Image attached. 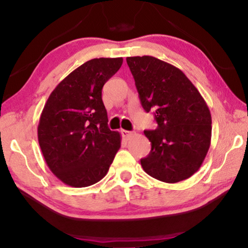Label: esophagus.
<instances>
[{"instance_id": "34e87169", "label": "esophagus", "mask_w": 248, "mask_h": 248, "mask_svg": "<svg viewBox=\"0 0 248 248\" xmlns=\"http://www.w3.org/2000/svg\"><path fill=\"white\" fill-rule=\"evenodd\" d=\"M121 134H122V136L124 137L125 140H128L129 137H131V136L133 135V133H132V132H128V131H125V129H122Z\"/></svg>"}]
</instances>
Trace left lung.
I'll use <instances>...</instances> for the list:
<instances>
[{"label":"left lung","instance_id":"8db88e82","mask_svg":"<svg viewBox=\"0 0 248 248\" xmlns=\"http://www.w3.org/2000/svg\"><path fill=\"white\" fill-rule=\"evenodd\" d=\"M143 108L154 112L157 128L144 131L151 152L140 159L156 180L177 183L192 176L206 156L212 116L201 93L180 68L153 56L126 58Z\"/></svg>","mask_w":248,"mask_h":248}]
</instances>
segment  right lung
<instances>
[{
  "label": "right lung",
  "instance_id": "obj_1",
  "mask_svg": "<svg viewBox=\"0 0 248 248\" xmlns=\"http://www.w3.org/2000/svg\"><path fill=\"white\" fill-rule=\"evenodd\" d=\"M123 59H93L68 74L49 95L37 126L49 170L64 184L86 187L108 172L121 147L119 132L108 126L102 89Z\"/></svg>",
  "mask_w": 248,
  "mask_h": 248
}]
</instances>
